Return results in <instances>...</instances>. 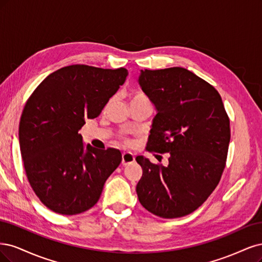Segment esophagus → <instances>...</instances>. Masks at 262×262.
Returning a JSON list of instances; mask_svg holds the SVG:
<instances>
[{"label": "esophagus", "mask_w": 262, "mask_h": 262, "mask_svg": "<svg viewBox=\"0 0 262 262\" xmlns=\"http://www.w3.org/2000/svg\"><path fill=\"white\" fill-rule=\"evenodd\" d=\"M135 162V156L132 152H123L122 154V164L128 165Z\"/></svg>", "instance_id": "esophagus-1"}]
</instances>
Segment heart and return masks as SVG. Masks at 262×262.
Here are the masks:
<instances>
[{
    "instance_id": "heart-1",
    "label": "heart",
    "mask_w": 262,
    "mask_h": 262,
    "mask_svg": "<svg viewBox=\"0 0 262 262\" xmlns=\"http://www.w3.org/2000/svg\"><path fill=\"white\" fill-rule=\"evenodd\" d=\"M136 100H148V99L146 98V96H143L142 94H134L133 96H130L129 102H132V101H136Z\"/></svg>"
}]
</instances>
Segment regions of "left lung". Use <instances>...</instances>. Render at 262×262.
I'll list each match as a JSON object with an SVG mask.
<instances>
[{
  "label": "left lung",
  "mask_w": 262,
  "mask_h": 262,
  "mask_svg": "<svg viewBox=\"0 0 262 262\" xmlns=\"http://www.w3.org/2000/svg\"><path fill=\"white\" fill-rule=\"evenodd\" d=\"M138 83L157 110L147 149L168 154L165 166L136 158L142 168L138 199L160 217L187 215L221 180L231 139L229 116L214 87L183 67L141 70Z\"/></svg>",
  "instance_id": "1"
}]
</instances>
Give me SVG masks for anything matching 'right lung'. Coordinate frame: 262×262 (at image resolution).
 <instances>
[{"instance_id": "right-lung-1", "label": "right lung", "mask_w": 262, "mask_h": 262, "mask_svg": "<svg viewBox=\"0 0 262 262\" xmlns=\"http://www.w3.org/2000/svg\"><path fill=\"white\" fill-rule=\"evenodd\" d=\"M126 69L71 65L50 74L32 92L19 122L25 171L42 204L56 213L94 207L122 161L120 150L85 147L78 130L96 119L127 77Z\"/></svg>"}]
</instances>
